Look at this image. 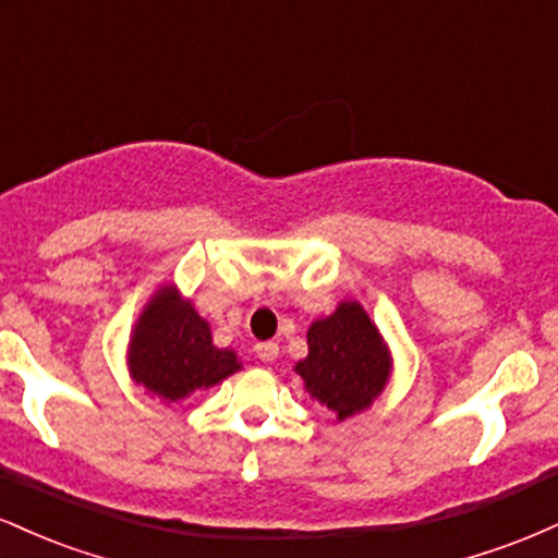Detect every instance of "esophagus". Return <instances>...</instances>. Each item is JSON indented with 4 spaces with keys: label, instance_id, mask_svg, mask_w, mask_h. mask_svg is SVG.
<instances>
[{
    "label": "esophagus",
    "instance_id": "1",
    "mask_svg": "<svg viewBox=\"0 0 558 558\" xmlns=\"http://www.w3.org/2000/svg\"><path fill=\"white\" fill-rule=\"evenodd\" d=\"M278 343L275 341H259L257 345H254V354L259 356L262 362H275L278 360Z\"/></svg>",
    "mask_w": 558,
    "mask_h": 558
}]
</instances>
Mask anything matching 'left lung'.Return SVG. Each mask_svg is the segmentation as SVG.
Masks as SVG:
<instances>
[{
	"mask_svg": "<svg viewBox=\"0 0 558 558\" xmlns=\"http://www.w3.org/2000/svg\"><path fill=\"white\" fill-rule=\"evenodd\" d=\"M306 345L310 354L293 369L338 422L373 407L388 386L390 351L360 301H341L330 317L312 323Z\"/></svg>",
	"mask_w": 558,
	"mask_h": 558,
	"instance_id": "1",
	"label": "left lung"
}]
</instances>
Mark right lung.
Segmentation results:
<instances>
[{
    "mask_svg": "<svg viewBox=\"0 0 558 558\" xmlns=\"http://www.w3.org/2000/svg\"><path fill=\"white\" fill-rule=\"evenodd\" d=\"M131 377L162 401H181L239 373L233 349H217L213 330L175 286H162L141 312L128 343Z\"/></svg>",
    "mask_w": 558,
    "mask_h": 558,
    "instance_id": "add662e5",
    "label": "right lung"
}]
</instances>
